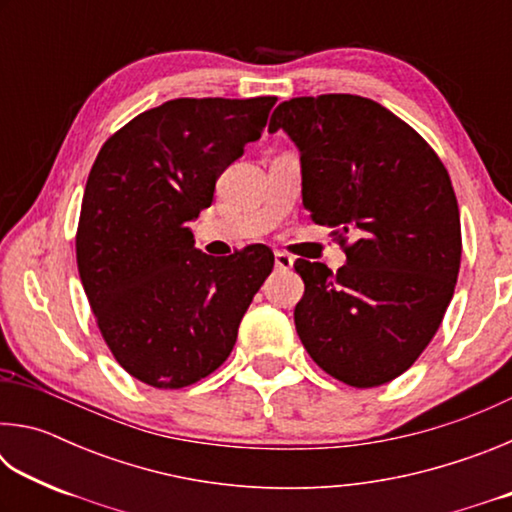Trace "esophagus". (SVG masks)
<instances>
[{"label":"esophagus","instance_id":"1","mask_svg":"<svg viewBox=\"0 0 512 512\" xmlns=\"http://www.w3.org/2000/svg\"><path fill=\"white\" fill-rule=\"evenodd\" d=\"M275 268H280V271H289V268H293V257L282 253V250H277L275 253Z\"/></svg>","mask_w":512,"mask_h":512}]
</instances>
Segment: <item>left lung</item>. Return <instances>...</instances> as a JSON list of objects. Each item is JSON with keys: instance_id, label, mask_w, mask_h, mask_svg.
<instances>
[{"instance_id": "1", "label": "left lung", "mask_w": 512, "mask_h": 512, "mask_svg": "<svg viewBox=\"0 0 512 512\" xmlns=\"http://www.w3.org/2000/svg\"><path fill=\"white\" fill-rule=\"evenodd\" d=\"M280 128L300 149L311 221L334 228L345 250L336 273L307 259L293 264L305 282L293 311L300 341L343 384L393 381L438 332L461 268L445 164L406 121L357 94L284 101L268 133Z\"/></svg>"}]
</instances>
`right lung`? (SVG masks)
<instances>
[{
	"label": "right lung",
	"mask_w": 512,
	"mask_h": 512,
	"mask_svg": "<svg viewBox=\"0 0 512 512\" xmlns=\"http://www.w3.org/2000/svg\"><path fill=\"white\" fill-rule=\"evenodd\" d=\"M275 101H167L110 135L92 164L76 264L112 357L153 388L212 375L273 271L264 244L228 257L201 253L189 221L212 205L216 178L262 137Z\"/></svg>",
	"instance_id": "add662e5"
}]
</instances>
